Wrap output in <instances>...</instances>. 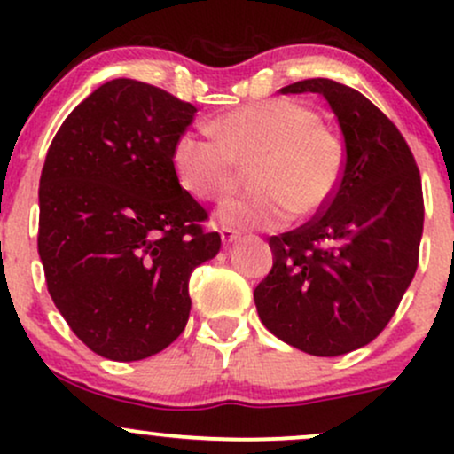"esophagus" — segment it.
Instances as JSON below:
<instances>
[{"instance_id":"esophagus-1","label":"esophagus","mask_w":454,"mask_h":454,"mask_svg":"<svg viewBox=\"0 0 454 454\" xmlns=\"http://www.w3.org/2000/svg\"><path fill=\"white\" fill-rule=\"evenodd\" d=\"M220 237H222L223 245H232V243L239 241V237H241V234H239L237 231H231V228H222Z\"/></svg>"}]
</instances>
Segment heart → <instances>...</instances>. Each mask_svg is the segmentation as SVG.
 I'll use <instances>...</instances> for the list:
<instances>
[{"label": "heart", "mask_w": 454, "mask_h": 454, "mask_svg": "<svg viewBox=\"0 0 454 454\" xmlns=\"http://www.w3.org/2000/svg\"><path fill=\"white\" fill-rule=\"evenodd\" d=\"M215 137L187 129L175 140L179 184L202 200H223L239 184V166L252 164L256 194L234 198L217 211L226 228L275 231L299 215H314L335 196L346 168L340 137L294 100L241 106L211 123Z\"/></svg>", "instance_id": "heart-1"}]
</instances>
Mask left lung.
Masks as SVG:
<instances>
[{
  "instance_id": "left-lung-1",
  "label": "left lung",
  "mask_w": 454,
  "mask_h": 454,
  "mask_svg": "<svg viewBox=\"0 0 454 454\" xmlns=\"http://www.w3.org/2000/svg\"><path fill=\"white\" fill-rule=\"evenodd\" d=\"M281 93H320L340 121L346 168L322 215L270 237L273 269L254 290L262 325L314 356L367 346L397 311L419 267L423 187L395 123L363 93L307 78Z\"/></svg>"
}]
</instances>
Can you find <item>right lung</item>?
<instances>
[{
    "label": "right lung",
    "instance_id": "right-lung-1",
    "mask_svg": "<svg viewBox=\"0 0 454 454\" xmlns=\"http://www.w3.org/2000/svg\"><path fill=\"white\" fill-rule=\"evenodd\" d=\"M196 106L114 78L67 114L40 176L38 254L76 337L111 361L168 348L190 317V275L220 252L179 185L175 140Z\"/></svg>",
    "mask_w": 454,
    "mask_h": 454
}]
</instances>
